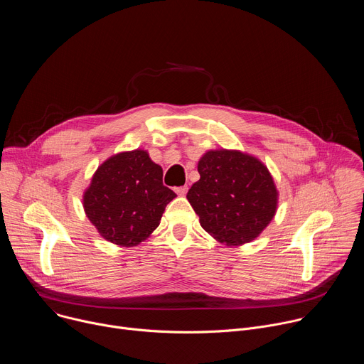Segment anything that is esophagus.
<instances>
[{
	"label": "esophagus",
	"mask_w": 364,
	"mask_h": 364,
	"mask_svg": "<svg viewBox=\"0 0 364 364\" xmlns=\"http://www.w3.org/2000/svg\"><path fill=\"white\" fill-rule=\"evenodd\" d=\"M174 191L178 194V196H184L187 191H188V187L187 186H181V187H176Z\"/></svg>",
	"instance_id": "obj_1"
}]
</instances>
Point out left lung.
Masks as SVG:
<instances>
[{"instance_id":"8db88e82","label":"left lung","mask_w":364,"mask_h":364,"mask_svg":"<svg viewBox=\"0 0 364 364\" xmlns=\"http://www.w3.org/2000/svg\"><path fill=\"white\" fill-rule=\"evenodd\" d=\"M200 180L187 198L201 228L220 243L253 240L272 220L277 188L268 168L239 151H209L198 161Z\"/></svg>"}]
</instances>
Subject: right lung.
<instances>
[{"label":"right lung","mask_w":364,"mask_h":364,"mask_svg":"<svg viewBox=\"0 0 364 364\" xmlns=\"http://www.w3.org/2000/svg\"><path fill=\"white\" fill-rule=\"evenodd\" d=\"M176 196L163 184V168L145 151L135 149L114 155L97 168L83 205L107 240L135 246L157 229Z\"/></svg>","instance_id":"1"}]
</instances>
